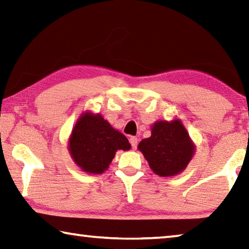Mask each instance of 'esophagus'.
I'll use <instances>...</instances> for the list:
<instances>
[{"label":"esophagus","instance_id":"esophagus-1","mask_svg":"<svg viewBox=\"0 0 249 249\" xmlns=\"http://www.w3.org/2000/svg\"><path fill=\"white\" fill-rule=\"evenodd\" d=\"M129 142H130V145H132V148H133V149H136L137 144H138V140H137V137H135V136H130V137H129Z\"/></svg>","mask_w":249,"mask_h":249}]
</instances>
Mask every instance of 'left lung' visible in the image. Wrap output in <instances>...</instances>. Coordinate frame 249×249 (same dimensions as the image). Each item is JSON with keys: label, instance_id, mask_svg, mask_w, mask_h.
Wrapping results in <instances>:
<instances>
[{"label": "left lung", "instance_id": "left-lung-1", "mask_svg": "<svg viewBox=\"0 0 249 249\" xmlns=\"http://www.w3.org/2000/svg\"><path fill=\"white\" fill-rule=\"evenodd\" d=\"M138 149L156 175L172 177L187 168L196 146L183 124L174 120L156 122L151 126V136L142 140Z\"/></svg>", "mask_w": 249, "mask_h": 249}]
</instances>
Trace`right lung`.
<instances>
[{
    "instance_id": "1",
    "label": "right lung",
    "mask_w": 249,
    "mask_h": 249,
    "mask_svg": "<svg viewBox=\"0 0 249 249\" xmlns=\"http://www.w3.org/2000/svg\"><path fill=\"white\" fill-rule=\"evenodd\" d=\"M68 149L82 171L100 175L107 169L116 150H128L130 144L125 135L113 128L102 115L86 112L74 125Z\"/></svg>"
}]
</instances>
